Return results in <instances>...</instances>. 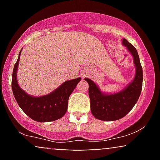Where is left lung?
Returning a JSON list of instances; mask_svg holds the SVG:
<instances>
[{"label":"left lung","instance_id":"1","mask_svg":"<svg viewBox=\"0 0 160 160\" xmlns=\"http://www.w3.org/2000/svg\"><path fill=\"white\" fill-rule=\"evenodd\" d=\"M122 44L132 55L136 71L132 82L123 90L114 94L102 92L98 86L90 79L85 78L89 83V96L92 115L96 119L104 121L120 120L132 109L138 100L142 89L143 71L138 54L135 47L126 39L122 40Z\"/></svg>","mask_w":160,"mask_h":160}]
</instances>
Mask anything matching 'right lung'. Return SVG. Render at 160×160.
Wrapping results in <instances>:
<instances>
[{
	"label": "right lung",
	"mask_w": 160,
	"mask_h": 160,
	"mask_svg": "<svg viewBox=\"0 0 160 160\" xmlns=\"http://www.w3.org/2000/svg\"><path fill=\"white\" fill-rule=\"evenodd\" d=\"M21 51L14 65L12 76V90L16 102L22 110L37 122H50L58 120L65 114L69 96L81 78L67 80L48 95L40 97L31 96L19 87L16 80Z\"/></svg>",
	"instance_id": "right-lung-1"
}]
</instances>
